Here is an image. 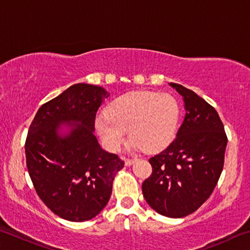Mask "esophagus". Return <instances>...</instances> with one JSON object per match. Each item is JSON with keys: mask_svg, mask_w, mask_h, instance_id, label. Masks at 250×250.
<instances>
[{"mask_svg": "<svg viewBox=\"0 0 250 250\" xmlns=\"http://www.w3.org/2000/svg\"><path fill=\"white\" fill-rule=\"evenodd\" d=\"M135 161H137V159H126L125 160V166H131V164H133Z\"/></svg>", "mask_w": 250, "mask_h": 250, "instance_id": "1", "label": "esophagus"}]
</instances>
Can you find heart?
<instances>
[{"label": "heart", "instance_id": "obj_1", "mask_svg": "<svg viewBox=\"0 0 250 250\" xmlns=\"http://www.w3.org/2000/svg\"><path fill=\"white\" fill-rule=\"evenodd\" d=\"M180 113V104L171 95L133 91L112 100L107 112L96 118V129L110 151L120 149L128 130L130 147L153 153L173 141Z\"/></svg>", "mask_w": 250, "mask_h": 250}]
</instances>
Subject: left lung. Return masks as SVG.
<instances>
[{
	"label": "left lung",
	"instance_id": "8db88e82",
	"mask_svg": "<svg viewBox=\"0 0 250 250\" xmlns=\"http://www.w3.org/2000/svg\"><path fill=\"white\" fill-rule=\"evenodd\" d=\"M185 118L176 138L149 160L151 175L142 193L152 208L167 217L188 216L204 204L222 174L227 135L213 105L179 83Z\"/></svg>",
	"mask_w": 250,
	"mask_h": 250
}]
</instances>
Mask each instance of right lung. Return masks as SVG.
<instances>
[{
  "mask_svg": "<svg viewBox=\"0 0 250 250\" xmlns=\"http://www.w3.org/2000/svg\"><path fill=\"white\" fill-rule=\"evenodd\" d=\"M108 97L103 87L73 84L42 105L29 125L25 141L28 174L44 204L67 221L97 216L125 166L99 146L94 134L96 113ZM62 122L71 126L64 137L58 133Z\"/></svg>",
  "mask_w": 250,
  "mask_h": 250,
  "instance_id": "obj_1",
  "label": "right lung"
}]
</instances>
